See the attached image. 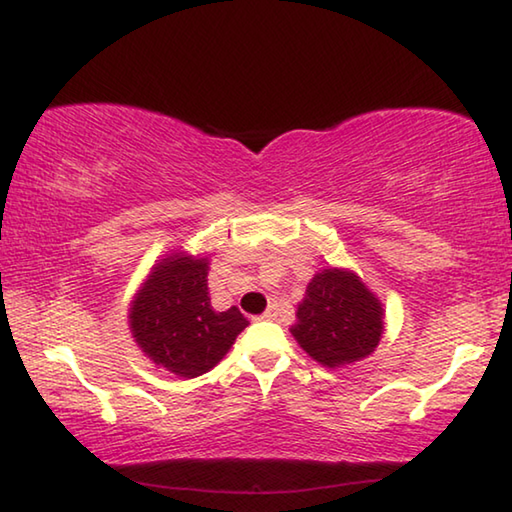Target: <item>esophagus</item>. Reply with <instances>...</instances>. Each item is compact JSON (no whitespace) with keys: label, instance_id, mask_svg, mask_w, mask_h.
<instances>
[{"label":"esophagus","instance_id":"1","mask_svg":"<svg viewBox=\"0 0 512 512\" xmlns=\"http://www.w3.org/2000/svg\"><path fill=\"white\" fill-rule=\"evenodd\" d=\"M277 314H280V311H277V305H275V302H271V305H268V309H266L264 314H262V318H266V320H275V318H277Z\"/></svg>","mask_w":512,"mask_h":512}]
</instances>
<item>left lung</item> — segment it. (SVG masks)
<instances>
[{"mask_svg":"<svg viewBox=\"0 0 512 512\" xmlns=\"http://www.w3.org/2000/svg\"><path fill=\"white\" fill-rule=\"evenodd\" d=\"M296 316L291 334L311 359L327 368L368 357L384 332L379 300L357 275L341 268L314 275Z\"/></svg>","mask_w":512,"mask_h":512,"instance_id":"left-lung-1","label":"left lung"}]
</instances>
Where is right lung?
<instances>
[{"instance_id":"1","label":"right lung","mask_w":512,"mask_h":512,"mask_svg":"<svg viewBox=\"0 0 512 512\" xmlns=\"http://www.w3.org/2000/svg\"><path fill=\"white\" fill-rule=\"evenodd\" d=\"M246 325L237 307L212 309L207 259L187 255L162 259L131 307L137 345L180 377H198L214 368Z\"/></svg>"}]
</instances>
